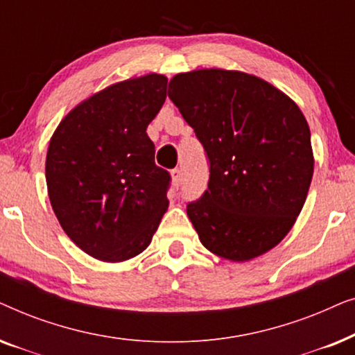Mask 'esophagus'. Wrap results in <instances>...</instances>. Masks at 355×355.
<instances>
[{
	"label": "esophagus",
	"mask_w": 355,
	"mask_h": 355,
	"mask_svg": "<svg viewBox=\"0 0 355 355\" xmlns=\"http://www.w3.org/2000/svg\"><path fill=\"white\" fill-rule=\"evenodd\" d=\"M171 176H173V182H174V186L176 187H179L182 184V171L179 168H176V169H173L171 171Z\"/></svg>",
	"instance_id": "34e87169"
}]
</instances>
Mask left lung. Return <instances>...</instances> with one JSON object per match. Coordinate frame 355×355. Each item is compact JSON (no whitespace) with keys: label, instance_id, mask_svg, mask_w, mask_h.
Wrapping results in <instances>:
<instances>
[{"label":"left lung","instance_id":"1","mask_svg":"<svg viewBox=\"0 0 355 355\" xmlns=\"http://www.w3.org/2000/svg\"><path fill=\"white\" fill-rule=\"evenodd\" d=\"M169 90L210 164L207 191L187 203L198 239L232 261L273 249L302 210L313 176L302 111L276 87L239 71L184 72Z\"/></svg>","mask_w":355,"mask_h":355}]
</instances>
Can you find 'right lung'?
Instances as JSON below:
<instances>
[{"label": "right lung", "mask_w": 355, "mask_h": 355, "mask_svg": "<svg viewBox=\"0 0 355 355\" xmlns=\"http://www.w3.org/2000/svg\"><path fill=\"white\" fill-rule=\"evenodd\" d=\"M168 79L114 84L76 106L46 153L53 211L71 241L103 261L147 249L168 208L171 176L155 164L147 125L166 100Z\"/></svg>", "instance_id": "obj_1"}]
</instances>
